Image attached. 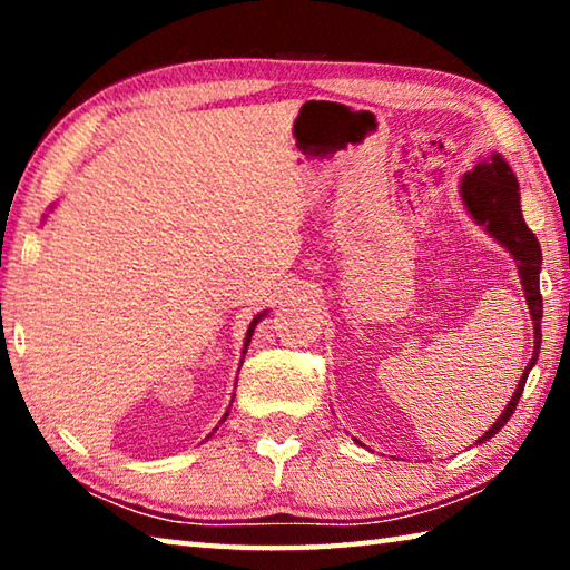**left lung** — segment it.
Segmentation results:
<instances>
[{"label":"left lung","instance_id":"obj_1","mask_svg":"<svg viewBox=\"0 0 570 570\" xmlns=\"http://www.w3.org/2000/svg\"><path fill=\"white\" fill-rule=\"evenodd\" d=\"M460 200L470 218L478 226L485 228L490 238H495L510 256L515 258L520 286H523L525 302L530 308V320H533V356H530L528 366L523 370L513 397L505 404V410L500 412L493 428L478 442H485L500 430L505 428V422L513 417L515 404L523 394L525 380L530 370H533L540 354V320H543V296H540V264H543V254H540V244L533 230L528 228L523 210H520V186L513 168L508 166L505 158L500 153H490L488 158L475 163V168L462 173L460 180Z\"/></svg>","mask_w":570,"mask_h":570}]
</instances>
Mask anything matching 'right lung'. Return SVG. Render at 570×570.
Wrapping results in <instances>:
<instances>
[{
    "label": "right lung",
    "instance_id": "right-lung-1",
    "mask_svg": "<svg viewBox=\"0 0 570 570\" xmlns=\"http://www.w3.org/2000/svg\"><path fill=\"white\" fill-rule=\"evenodd\" d=\"M266 314H268V308H264V312H262V314H256V316H254V322H250V324H248V330H246V340H244V352H240V354H246V350H248V344H250V336H254V330H256V324H258V322H262ZM240 364H244V356H240ZM226 417H228V410H226V414H224V417H220V422H224ZM220 422H218V424H220Z\"/></svg>",
    "mask_w": 570,
    "mask_h": 570
}]
</instances>
